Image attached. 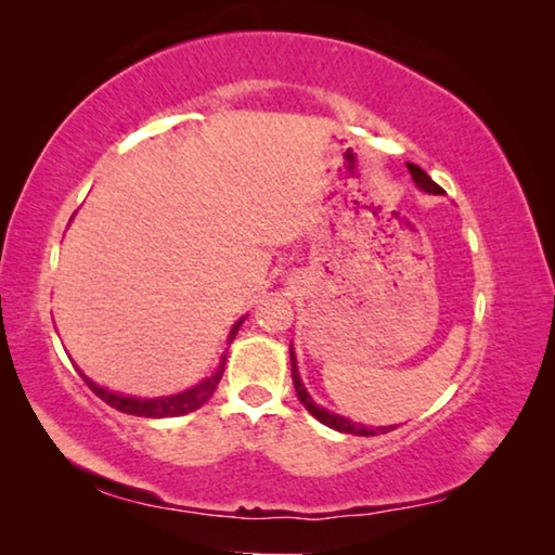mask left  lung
<instances>
[{"label":"left lung","mask_w":555,"mask_h":555,"mask_svg":"<svg viewBox=\"0 0 555 555\" xmlns=\"http://www.w3.org/2000/svg\"><path fill=\"white\" fill-rule=\"evenodd\" d=\"M409 166V173L413 178V183H416L421 191L426 193H434V195H443V188H440L436 181H430V176L424 171V168H418L416 164H406ZM291 377H294V387L298 393V401L304 403V406L311 411V416H315L321 424L331 426L335 430H340V434H352V436H379V434H389L393 430V426H379V428H372V426H362V424H354V421H347L343 416H337V413H331L323 406H318V403L311 399V393L306 391L304 382H300V374L296 367V354H294V347H291Z\"/></svg>","instance_id":"left-lung-1"}]
</instances>
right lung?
Wrapping results in <instances>:
<instances>
[{
  "label": "right lung",
  "instance_id": "add662e5",
  "mask_svg": "<svg viewBox=\"0 0 555 555\" xmlns=\"http://www.w3.org/2000/svg\"><path fill=\"white\" fill-rule=\"evenodd\" d=\"M244 321V318H242ZM242 321H237L232 325L230 331V343L234 340V335H237ZM224 360L228 357L222 354V360L218 364V370L215 374H210L208 379H203L201 384H195L193 389H185L181 393H171V397H158V399H139V397H125V393H115L105 387H98L95 382L88 379L86 374H82V379H86L88 387L98 393V397L109 403L112 409H117L121 413H129V416H142V418H171V416H183V413H191L195 409H201L205 401L212 397V391L218 389V384L222 379V372H224Z\"/></svg>",
  "mask_w": 555,
  "mask_h": 555
}]
</instances>
